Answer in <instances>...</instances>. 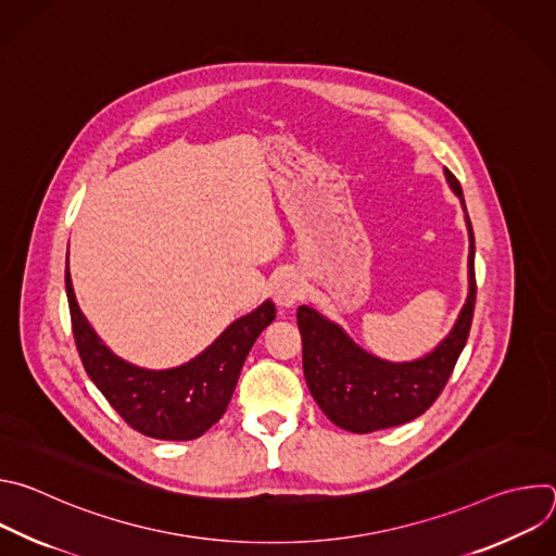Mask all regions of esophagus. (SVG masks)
<instances>
[{"instance_id": "1", "label": "esophagus", "mask_w": 556, "mask_h": 556, "mask_svg": "<svg viewBox=\"0 0 556 556\" xmlns=\"http://www.w3.org/2000/svg\"><path fill=\"white\" fill-rule=\"evenodd\" d=\"M273 294L279 307H292L296 301L303 299L305 294V286L303 279L296 273H283L275 286H273Z\"/></svg>"}]
</instances>
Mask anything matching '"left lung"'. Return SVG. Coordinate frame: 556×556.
Returning a JSON list of instances; mask_svg holds the SVG:
<instances>
[{
  "label": "left lung",
  "mask_w": 556,
  "mask_h": 556,
  "mask_svg": "<svg viewBox=\"0 0 556 556\" xmlns=\"http://www.w3.org/2000/svg\"><path fill=\"white\" fill-rule=\"evenodd\" d=\"M459 195V180L444 169ZM466 211V208H464ZM468 226V296L451 334L425 358L389 363L358 348L341 326L328 321L314 307L296 309V326L303 341V374L307 389L321 412L341 429L371 433L405 425L422 416L442 393L466 345L475 309V237Z\"/></svg>",
  "instance_id": "1"
}]
</instances>
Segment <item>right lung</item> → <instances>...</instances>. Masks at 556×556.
Returning <instances> with one entry per match:
<instances>
[{"instance_id":"obj_1","label":"right lung","mask_w":556,"mask_h":556,"mask_svg":"<svg viewBox=\"0 0 556 556\" xmlns=\"http://www.w3.org/2000/svg\"><path fill=\"white\" fill-rule=\"evenodd\" d=\"M65 292L76 350L88 376L131 429L155 440H195L224 416L253 343L277 314L275 303L264 301L193 361L155 371L118 358L97 337L76 303L67 268Z\"/></svg>"}]
</instances>
